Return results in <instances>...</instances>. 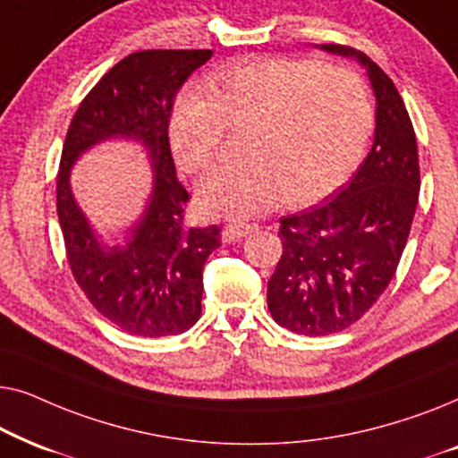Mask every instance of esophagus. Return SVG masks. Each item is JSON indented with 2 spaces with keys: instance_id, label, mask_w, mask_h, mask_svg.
Returning a JSON list of instances; mask_svg holds the SVG:
<instances>
[{
  "instance_id": "esophagus-1",
  "label": "esophagus",
  "mask_w": 458,
  "mask_h": 458,
  "mask_svg": "<svg viewBox=\"0 0 458 458\" xmlns=\"http://www.w3.org/2000/svg\"><path fill=\"white\" fill-rule=\"evenodd\" d=\"M256 231V225L252 223H229L227 227L223 229V237L225 242H235V240H242V237H246Z\"/></svg>"
}]
</instances>
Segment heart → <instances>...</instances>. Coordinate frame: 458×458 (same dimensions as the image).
I'll return each instance as SVG.
<instances>
[{
	"label": "heart",
	"instance_id": "heart-1",
	"mask_svg": "<svg viewBox=\"0 0 458 458\" xmlns=\"http://www.w3.org/2000/svg\"><path fill=\"white\" fill-rule=\"evenodd\" d=\"M242 156L206 179L210 215L248 218L281 199L310 206L346 183L365 154L373 108L365 85L340 66L312 60L259 58L212 72L206 89L174 99L168 140L179 165L206 173L227 127H246Z\"/></svg>",
	"mask_w": 458,
	"mask_h": 458
}]
</instances>
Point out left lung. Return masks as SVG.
Segmentation results:
<instances>
[{
  "label": "left lung",
  "instance_id": "1",
  "mask_svg": "<svg viewBox=\"0 0 458 458\" xmlns=\"http://www.w3.org/2000/svg\"><path fill=\"white\" fill-rule=\"evenodd\" d=\"M321 49L367 68L377 108L373 148L352 179L323 204L281 218L284 252L267 304L277 325L300 335L337 334L377 302L409 240L421 185L415 129L392 79L359 49Z\"/></svg>",
  "mask_w": 458,
  "mask_h": 458
}]
</instances>
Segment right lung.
<instances>
[{
  "label": "right lung",
  "mask_w": 458,
  "mask_h": 458,
  "mask_svg": "<svg viewBox=\"0 0 458 458\" xmlns=\"http://www.w3.org/2000/svg\"><path fill=\"white\" fill-rule=\"evenodd\" d=\"M210 49H143L112 66L74 112L62 148L55 206L71 271L99 315L131 335L183 334L202 315V268L221 246V227H190V193L179 183L168 143L173 99ZM140 140L155 187L124 244L98 242L70 190L81 153L99 140Z\"/></svg>",
  "instance_id": "obj_1"
}]
</instances>
